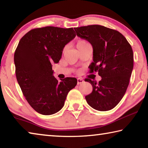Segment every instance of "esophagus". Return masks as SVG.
I'll list each match as a JSON object with an SVG mask.
<instances>
[{"label": "esophagus", "mask_w": 148, "mask_h": 148, "mask_svg": "<svg viewBox=\"0 0 148 148\" xmlns=\"http://www.w3.org/2000/svg\"><path fill=\"white\" fill-rule=\"evenodd\" d=\"M84 82V80L83 79H82V78H77V85L83 84Z\"/></svg>", "instance_id": "esophagus-1"}]
</instances>
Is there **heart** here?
Returning <instances> with one entry per match:
<instances>
[{"mask_svg":"<svg viewBox=\"0 0 148 148\" xmlns=\"http://www.w3.org/2000/svg\"><path fill=\"white\" fill-rule=\"evenodd\" d=\"M87 43H88V42H87V41L84 40H79V41L77 42L76 46H77V47H79V46H82V45L86 44H87Z\"/></svg>","mask_w":148,"mask_h":148,"instance_id":"1","label":"heart"}]
</instances>
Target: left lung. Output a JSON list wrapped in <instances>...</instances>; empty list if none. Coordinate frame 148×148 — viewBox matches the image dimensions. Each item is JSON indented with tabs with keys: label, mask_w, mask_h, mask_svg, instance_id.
Returning a JSON list of instances; mask_svg holds the SVG:
<instances>
[{
	"label": "left lung",
	"mask_w": 148,
	"mask_h": 148,
	"mask_svg": "<svg viewBox=\"0 0 148 148\" xmlns=\"http://www.w3.org/2000/svg\"><path fill=\"white\" fill-rule=\"evenodd\" d=\"M77 36L92 45L90 72L102 77L98 83L88 78L92 87L86 96L90 106L99 111L113 109L123 97L133 69V51L125 37L116 30L92 25L74 29Z\"/></svg>",
	"instance_id": "left-lung-1"
}]
</instances>
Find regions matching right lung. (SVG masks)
Masks as SVG:
<instances>
[{
  "label": "right lung",
  "mask_w": 148,
  "mask_h": 148,
  "mask_svg": "<svg viewBox=\"0 0 148 148\" xmlns=\"http://www.w3.org/2000/svg\"><path fill=\"white\" fill-rule=\"evenodd\" d=\"M73 28L45 27L32 29L22 37L14 53L17 82L28 103L38 113L48 116L63 107L75 77L59 82L52 63H58L62 50L76 36Z\"/></svg>",
  "instance_id": "1"
}]
</instances>
